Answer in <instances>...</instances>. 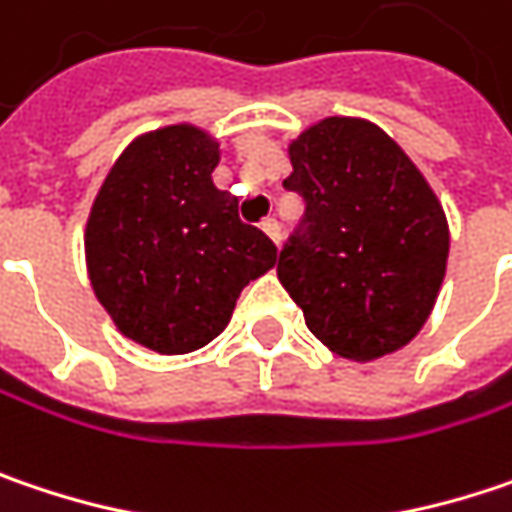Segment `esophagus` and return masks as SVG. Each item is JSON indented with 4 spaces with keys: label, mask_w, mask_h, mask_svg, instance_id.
Returning a JSON list of instances; mask_svg holds the SVG:
<instances>
[{
    "label": "esophagus",
    "mask_w": 512,
    "mask_h": 512,
    "mask_svg": "<svg viewBox=\"0 0 512 512\" xmlns=\"http://www.w3.org/2000/svg\"><path fill=\"white\" fill-rule=\"evenodd\" d=\"M262 230H265V236L271 238L274 244H279V238H282V227H279V221H276V218H268V221L262 224Z\"/></svg>",
    "instance_id": "1"
}]
</instances>
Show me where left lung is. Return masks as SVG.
<instances>
[{"mask_svg": "<svg viewBox=\"0 0 512 512\" xmlns=\"http://www.w3.org/2000/svg\"><path fill=\"white\" fill-rule=\"evenodd\" d=\"M282 186L306 201L276 276L317 341L373 361L402 349L434 309L449 224L420 168L379 125L329 116L303 130Z\"/></svg>", "mask_w": 512, "mask_h": 512, "instance_id": "8db88e82", "label": "left lung"}]
</instances>
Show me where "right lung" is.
I'll list each match as a JSON object with an SVG mask.
<instances>
[{
	"label": "right lung",
	"instance_id": "obj_1",
	"mask_svg": "<svg viewBox=\"0 0 512 512\" xmlns=\"http://www.w3.org/2000/svg\"><path fill=\"white\" fill-rule=\"evenodd\" d=\"M218 160L206 130H151L122 151L92 203V291L125 338L160 355L218 338L241 288L276 265L274 241L215 189Z\"/></svg>",
	"mask_w": 512,
	"mask_h": 512
}]
</instances>
